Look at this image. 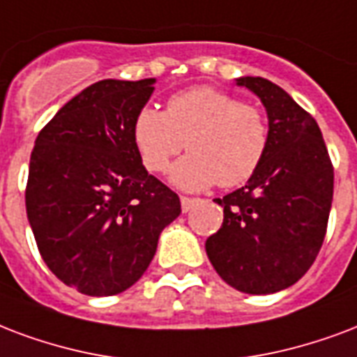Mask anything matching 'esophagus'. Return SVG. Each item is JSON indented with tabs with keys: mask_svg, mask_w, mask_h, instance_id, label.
Returning <instances> with one entry per match:
<instances>
[{
	"mask_svg": "<svg viewBox=\"0 0 357 357\" xmlns=\"http://www.w3.org/2000/svg\"><path fill=\"white\" fill-rule=\"evenodd\" d=\"M198 200L197 198H192V197H181V209H183L185 213H187V211H189L190 208H192V206H195V204H197Z\"/></svg>",
	"mask_w": 357,
	"mask_h": 357,
	"instance_id": "1",
	"label": "esophagus"
}]
</instances>
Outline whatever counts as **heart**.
Wrapping results in <instances>:
<instances>
[{
	"label": "heart",
	"instance_id": "1",
	"mask_svg": "<svg viewBox=\"0 0 357 357\" xmlns=\"http://www.w3.org/2000/svg\"><path fill=\"white\" fill-rule=\"evenodd\" d=\"M132 140L149 172L165 174L183 151L172 179L183 189H222L245 185L268 155V116L262 108L222 91L200 86L172 95L167 110L144 106L132 121Z\"/></svg>",
	"mask_w": 357,
	"mask_h": 357
}]
</instances>
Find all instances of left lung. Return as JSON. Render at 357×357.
I'll return each instance as SVG.
<instances>
[{"label": "left lung", "instance_id": "8db88e82", "mask_svg": "<svg viewBox=\"0 0 357 357\" xmlns=\"http://www.w3.org/2000/svg\"><path fill=\"white\" fill-rule=\"evenodd\" d=\"M268 110V155L245 187L215 198L225 213L206 239L215 271L239 292L292 287L317 260L333 200V165L320 127L290 95L260 76L238 80Z\"/></svg>", "mask_w": 357, "mask_h": 357}]
</instances>
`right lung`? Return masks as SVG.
<instances>
[{
	"label": "right lung",
	"instance_id": "right-lung-1",
	"mask_svg": "<svg viewBox=\"0 0 357 357\" xmlns=\"http://www.w3.org/2000/svg\"><path fill=\"white\" fill-rule=\"evenodd\" d=\"M155 78L91 84L40 129L29 159L26 211L45 264L86 296L132 287L157 251L179 197L148 174L132 121Z\"/></svg>",
	"mask_w": 357,
	"mask_h": 357
}]
</instances>
